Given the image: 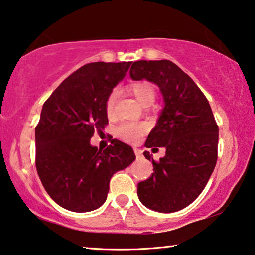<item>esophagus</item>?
<instances>
[{
  "label": "esophagus",
  "instance_id": "obj_1",
  "mask_svg": "<svg viewBox=\"0 0 255 255\" xmlns=\"http://www.w3.org/2000/svg\"><path fill=\"white\" fill-rule=\"evenodd\" d=\"M134 152H135V155H136V157H137V158H140L141 156H142V151L140 150V149L135 148V149H134Z\"/></svg>",
  "mask_w": 255,
  "mask_h": 255
}]
</instances>
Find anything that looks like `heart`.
<instances>
[{"label":"heart","instance_id":"heart-1","mask_svg":"<svg viewBox=\"0 0 255 255\" xmlns=\"http://www.w3.org/2000/svg\"><path fill=\"white\" fill-rule=\"evenodd\" d=\"M130 92L143 106H150L155 101L156 91L154 86L148 81H137L130 85ZM118 93L113 91L106 100V113L108 117H112L114 114L115 101H117ZM145 133V126L137 122H125V124L119 125L115 128V134L119 138L126 142H136L142 135Z\"/></svg>","mask_w":255,"mask_h":255}]
</instances>
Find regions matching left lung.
Listing matches in <instances>:
<instances>
[{
  "mask_svg": "<svg viewBox=\"0 0 255 255\" xmlns=\"http://www.w3.org/2000/svg\"><path fill=\"white\" fill-rule=\"evenodd\" d=\"M134 80L147 79L161 90L164 108L144 145L165 156L152 162L154 172L137 184L142 204L157 212H176L201 195L218 158V125L206 97L195 81L170 60H138Z\"/></svg>",
  "mask_w": 255,
  "mask_h": 255,
  "instance_id": "1",
  "label": "left lung"
}]
</instances>
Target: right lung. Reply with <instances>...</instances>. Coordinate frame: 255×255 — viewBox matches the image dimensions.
I'll list each match as a JSON object with an SVG mask.
<instances>
[{"mask_svg": "<svg viewBox=\"0 0 255 255\" xmlns=\"http://www.w3.org/2000/svg\"><path fill=\"white\" fill-rule=\"evenodd\" d=\"M130 64H86L43 105L35 130L36 169L49 196L69 211L100 208L112 176L135 159L133 148L117 138L104 150L90 142L94 131L103 133L108 124L106 100Z\"/></svg>", "mask_w": 255, "mask_h": 255, "instance_id": "obj_1", "label": "right lung"}]
</instances>
